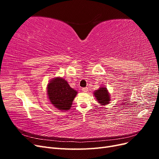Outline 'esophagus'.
<instances>
[{
    "label": "esophagus",
    "instance_id": "esophagus-1",
    "mask_svg": "<svg viewBox=\"0 0 159 159\" xmlns=\"http://www.w3.org/2000/svg\"><path fill=\"white\" fill-rule=\"evenodd\" d=\"M81 90H82L83 92H84V93H87L88 91V88H84L81 89Z\"/></svg>",
    "mask_w": 159,
    "mask_h": 159
}]
</instances>
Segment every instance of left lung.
I'll return each mask as SVG.
<instances>
[{
	"instance_id": "obj_1",
	"label": "left lung",
	"mask_w": 159,
	"mask_h": 159,
	"mask_svg": "<svg viewBox=\"0 0 159 159\" xmlns=\"http://www.w3.org/2000/svg\"><path fill=\"white\" fill-rule=\"evenodd\" d=\"M93 95L99 103L102 105H106L109 103L111 98L109 93L106 87H101L98 90H95Z\"/></svg>"
}]
</instances>
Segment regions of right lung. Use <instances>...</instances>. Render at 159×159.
I'll return each instance as SVG.
<instances>
[{
	"instance_id": "obj_1",
	"label": "right lung",
	"mask_w": 159,
	"mask_h": 159,
	"mask_svg": "<svg viewBox=\"0 0 159 159\" xmlns=\"http://www.w3.org/2000/svg\"><path fill=\"white\" fill-rule=\"evenodd\" d=\"M78 91L71 88L66 80L53 78L47 85V94L51 104L61 111L69 110Z\"/></svg>"
}]
</instances>
